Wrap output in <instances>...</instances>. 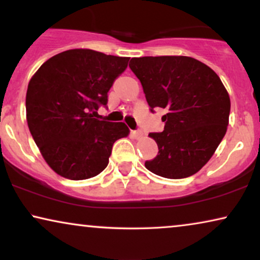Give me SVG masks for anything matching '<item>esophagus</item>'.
I'll return each mask as SVG.
<instances>
[{
	"label": "esophagus",
	"instance_id": "1",
	"mask_svg": "<svg viewBox=\"0 0 260 260\" xmlns=\"http://www.w3.org/2000/svg\"><path fill=\"white\" fill-rule=\"evenodd\" d=\"M131 134H133V136L135 138H141L142 136H143V131L142 130H134V131H131Z\"/></svg>",
	"mask_w": 260,
	"mask_h": 260
}]
</instances>
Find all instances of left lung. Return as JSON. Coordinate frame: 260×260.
<instances>
[{
	"mask_svg": "<svg viewBox=\"0 0 260 260\" xmlns=\"http://www.w3.org/2000/svg\"><path fill=\"white\" fill-rule=\"evenodd\" d=\"M129 67L150 111H167L162 133L149 134L158 154L145 161V168L167 179L194 175L214 154L229 125L231 101L219 76L189 56L133 58Z\"/></svg>",
	"mask_w": 260,
	"mask_h": 260,
	"instance_id": "obj_1",
	"label": "left lung"
}]
</instances>
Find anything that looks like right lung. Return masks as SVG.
<instances>
[{
    "instance_id": "right-lung-1",
    "label": "right lung",
    "mask_w": 260,
    "mask_h": 260,
    "mask_svg": "<svg viewBox=\"0 0 260 260\" xmlns=\"http://www.w3.org/2000/svg\"><path fill=\"white\" fill-rule=\"evenodd\" d=\"M130 58L92 49H70L41 65L28 84L27 123L48 166L70 180L102 173L112 145L125 137L124 123L101 120L108 92Z\"/></svg>"
}]
</instances>
